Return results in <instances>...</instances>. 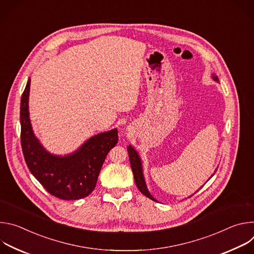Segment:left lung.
<instances>
[{
  "mask_svg": "<svg viewBox=\"0 0 254 254\" xmlns=\"http://www.w3.org/2000/svg\"><path fill=\"white\" fill-rule=\"evenodd\" d=\"M214 80L218 82L219 79L217 76H213ZM127 153H128V157H129V162H130V167L133 173V178H134V182L136 184L137 189L144 195L146 197L156 201V199L150 194V192L147 189L146 183H144L143 180V176H142V170H141V163H140V159L138 158L137 153L133 150L132 147L128 146L127 147ZM213 176V175H212Z\"/></svg>",
  "mask_w": 254,
  "mask_h": 254,
  "instance_id": "8db88e82",
  "label": "left lung"
}]
</instances>
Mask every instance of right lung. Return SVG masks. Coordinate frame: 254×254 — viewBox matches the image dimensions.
Wrapping results in <instances>:
<instances>
[{"label": "right lung", "mask_w": 254, "mask_h": 254, "mask_svg": "<svg viewBox=\"0 0 254 254\" xmlns=\"http://www.w3.org/2000/svg\"><path fill=\"white\" fill-rule=\"evenodd\" d=\"M29 90L30 78L22 94L20 105L21 146L30 172L54 197L62 200L87 197L96 186L106 155L119 141L118 129L92 136L70 156L50 155L32 131L28 112Z\"/></svg>", "instance_id": "add662e5"}]
</instances>
